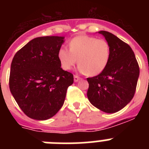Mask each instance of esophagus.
Wrapping results in <instances>:
<instances>
[{
  "mask_svg": "<svg viewBox=\"0 0 149 149\" xmlns=\"http://www.w3.org/2000/svg\"><path fill=\"white\" fill-rule=\"evenodd\" d=\"M80 79H81V77H78L77 75L74 76V82H77V81H80Z\"/></svg>",
  "mask_w": 149,
  "mask_h": 149,
  "instance_id": "esophagus-1",
  "label": "esophagus"
}]
</instances>
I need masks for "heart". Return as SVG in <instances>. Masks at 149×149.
I'll use <instances>...</instances> for the list:
<instances>
[{
	"mask_svg": "<svg viewBox=\"0 0 149 149\" xmlns=\"http://www.w3.org/2000/svg\"><path fill=\"white\" fill-rule=\"evenodd\" d=\"M69 50L60 48L57 56L64 70H70L78 63L79 71L93 77L101 74L110 57V46L107 41L89 36H77L68 43Z\"/></svg>",
	"mask_w": 149,
	"mask_h": 149,
	"instance_id": "obj_1",
	"label": "heart"
}]
</instances>
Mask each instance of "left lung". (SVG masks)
Wrapping results in <instances>:
<instances>
[{
    "label": "left lung",
    "mask_w": 149,
    "mask_h": 149,
    "mask_svg": "<svg viewBox=\"0 0 149 149\" xmlns=\"http://www.w3.org/2000/svg\"><path fill=\"white\" fill-rule=\"evenodd\" d=\"M110 46V57L104 70L87 78V97L93 106L107 113L124 108L136 91L139 68L136 56L127 43L111 33L99 31Z\"/></svg>",
    "instance_id": "left-lung-1"
}]
</instances>
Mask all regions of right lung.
<instances>
[{
	"instance_id": "obj_1",
	"label": "right lung",
	"mask_w": 149,
	"mask_h": 149,
	"mask_svg": "<svg viewBox=\"0 0 149 149\" xmlns=\"http://www.w3.org/2000/svg\"><path fill=\"white\" fill-rule=\"evenodd\" d=\"M64 39L56 36L35 38L13 57L10 92L31 119L46 120L56 115L73 84V74L63 70L57 56Z\"/></svg>"
}]
</instances>
